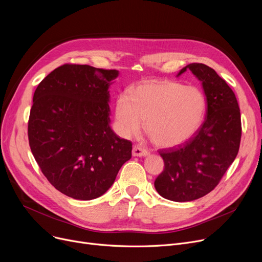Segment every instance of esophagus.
Returning a JSON list of instances; mask_svg holds the SVG:
<instances>
[{
	"label": "esophagus",
	"instance_id": "1",
	"mask_svg": "<svg viewBox=\"0 0 262 262\" xmlns=\"http://www.w3.org/2000/svg\"><path fill=\"white\" fill-rule=\"evenodd\" d=\"M146 155H148V150L145 149L144 147H141L139 145H135L133 147V156L142 157V156H146Z\"/></svg>",
	"mask_w": 262,
	"mask_h": 262
}]
</instances>
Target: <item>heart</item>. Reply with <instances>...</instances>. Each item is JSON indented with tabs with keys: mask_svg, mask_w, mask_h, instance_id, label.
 I'll list each match as a JSON object with an SVG mask.
<instances>
[{
	"mask_svg": "<svg viewBox=\"0 0 262 262\" xmlns=\"http://www.w3.org/2000/svg\"><path fill=\"white\" fill-rule=\"evenodd\" d=\"M207 101L203 91L193 86L170 80L145 81L126 94H120L115 118L120 132L126 137L138 134L146 121L152 141L163 147L180 145L201 127Z\"/></svg>",
	"mask_w": 262,
	"mask_h": 262,
	"instance_id": "obj_1",
	"label": "heart"
}]
</instances>
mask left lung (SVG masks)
Wrapping results in <instances>:
<instances>
[{"label": "left lung", "instance_id": "1", "mask_svg": "<svg viewBox=\"0 0 262 262\" xmlns=\"http://www.w3.org/2000/svg\"><path fill=\"white\" fill-rule=\"evenodd\" d=\"M203 84L207 112L200 129L183 144L159 149L163 171L155 180L158 193L174 202L198 200L212 191L238 155L241 141V115L236 95L212 68L190 63Z\"/></svg>", "mask_w": 262, "mask_h": 262}]
</instances>
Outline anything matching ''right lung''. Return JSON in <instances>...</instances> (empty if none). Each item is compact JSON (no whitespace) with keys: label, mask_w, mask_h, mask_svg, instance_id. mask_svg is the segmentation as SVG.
I'll list each match as a JSON object with an SVG mask.
<instances>
[{"label":"right lung","mask_w":262,"mask_h":262,"mask_svg":"<svg viewBox=\"0 0 262 262\" xmlns=\"http://www.w3.org/2000/svg\"><path fill=\"white\" fill-rule=\"evenodd\" d=\"M117 76V70L64 63L35 90L31 150L47 180L67 196L103 195L132 157L133 143L109 126L108 87Z\"/></svg>","instance_id":"add662e5"}]
</instances>
